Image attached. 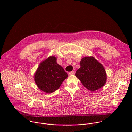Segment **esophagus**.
<instances>
[{
	"mask_svg": "<svg viewBox=\"0 0 132 132\" xmlns=\"http://www.w3.org/2000/svg\"><path fill=\"white\" fill-rule=\"evenodd\" d=\"M74 74V71H72V72H69V73H68V74L70 75H73Z\"/></svg>",
	"mask_w": 132,
	"mask_h": 132,
	"instance_id": "obj_1",
	"label": "esophagus"
}]
</instances>
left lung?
Wrapping results in <instances>:
<instances>
[{"instance_id": "left-lung-1", "label": "left lung", "mask_w": 132, "mask_h": 132, "mask_svg": "<svg viewBox=\"0 0 132 132\" xmlns=\"http://www.w3.org/2000/svg\"><path fill=\"white\" fill-rule=\"evenodd\" d=\"M80 68L75 76L82 85L92 92H95L104 86L107 75L104 68L93 57L83 58L80 61Z\"/></svg>"}]
</instances>
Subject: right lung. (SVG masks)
<instances>
[{
  "label": "right lung",
  "mask_w": 132,
  "mask_h": 132,
  "mask_svg": "<svg viewBox=\"0 0 132 132\" xmlns=\"http://www.w3.org/2000/svg\"><path fill=\"white\" fill-rule=\"evenodd\" d=\"M67 77L64 68L57 64V58L51 56L39 64L34 80L39 89L49 94L57 90Z\"/></svg>",
  "instance_id": "add662e5"
}]
</instances>
